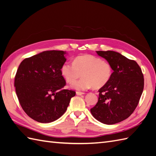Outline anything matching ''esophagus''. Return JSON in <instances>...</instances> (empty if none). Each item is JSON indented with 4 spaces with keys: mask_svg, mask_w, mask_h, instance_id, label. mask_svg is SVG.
<instances>
[{
    "mask_svg": "<svg viewBox=\"0 0 156 156\" xmlns=\"http://www.w3.org/2000/svg\"><path fill=\"white\" fill-rule=\"evenodd\" d=\"M76 94H77V95H82V94H84V93H82V92H79V91H77L76 92Z\"/></svg>",
    "mask_w": 156,
    "mask_h": 156,
    "instance_id": "34e87169",
    "label": "esophagus"
}]
</instances>
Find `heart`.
Instances as JSON below:
<instances>
[{
	"mask_svg": "<svg viewBox=\"0 0 156 156\" xmlns=\"http://www.w3.org/2000/svg\"><path fill=\"white\" fill-rule=\"evenodd\" d=\"M81 73L83 77L72 83L71 88L85 90L91 87L101 88L111 79L112 66L107 61L93 55L77 56L73 63L66 62L61 68V73L68 83H73Z\"/></svg>",
	"mask_w": 156,
	"mask_h": 156,
	"instance_id": "heart-1",
	"label": "heart"
}]
</instances>
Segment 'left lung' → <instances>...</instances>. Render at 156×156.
Here are the masks:
<instances>
[{"instance_id":"left-lung-1","label":"left lung","mask_w":156,"mask_h":156,"mask_svg":"<svg viewBox=\"0 0 156 156\" xmlns=\"http://www.w3.org/2000/svg\"><path fill=\"white\" fill-rule=\"evenodd\" d=\"M111 64L109 81L99 89L97 105L90 109L94 119L105 124L119 123L134 111L143 92L144 79L135 61L114 51H97Z\"/></svg>"}]
</instances>
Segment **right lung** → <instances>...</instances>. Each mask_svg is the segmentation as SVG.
<instances>
[{"label":"right lung","instance_id":"obj_1","mask_svg":"<svg viewBox=\"0 0 156 156\" xmlns=\"http://www.w3.org/2000/svg\"><path fill=\"white\" fill-rule=\"evenodd\" d=\"M66 51H45L24 59L18 67L14 80L16 93L22 109L41 123L54 122L66 111L71 90H61L66 81L61 68L66 62Z\"/></svg>","mask_w":156,"mask_h":156}]
</instances>
